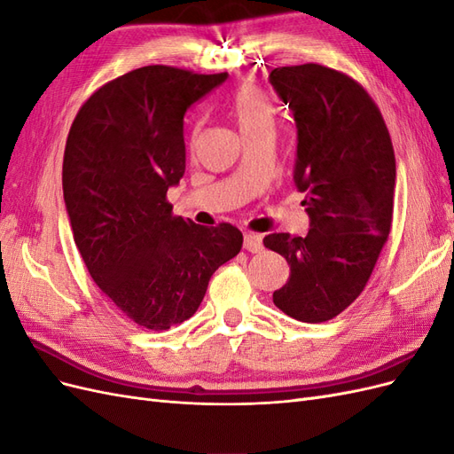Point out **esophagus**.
Wrapping results in <instances>:
<instances>
[{
  "label": "esophagus",
  "mask_w": 454,
  "mask_h": 454,
  "mask_svg": "<svg viewBox=\"0 0 454 454\" xmlns=\"http://www.w3.org/2000/svg\"><path fill=\"white\" fill-rule=\"evenodd\" d=\"M244 248L252 252V254H257L263 250V237L257 235V232H246L244 235Z\"/></svg>",
  "instance_id": "1"
}]
</instances>
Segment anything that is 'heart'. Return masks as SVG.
<instances>
[{
    "instance_id": "b5f03b06",
    "label": "heart",
    "mask_w": 454,
    "mask_h": 454,
    "mask_svg": "<svg viewBox=\"0 0 454 454\" xmlns=\"http://www.w3.org/2000/svg\"><path fill=\"white\" fill-rule=\"evenodd\" d=\"M232 112H235L242 134L272 129L274 125V106L263 89L257 85H244L237 90L235 100H232Z\"/></svg>"
}]
</instances>
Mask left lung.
I'll use <instances>...</instances> for the list:
<instances>
[{
    "instance_id": "left-lung-1",
    "label": "left lung",
    "mask_w": 454,
    "mask_h": 454,
    "mask_svg": "<svg viewBox=\"0 0 454 454\" xmlns=\"http://www.w3.org/2000/svg\"><path fill=\"white\" fill-rule=\"evenodd\" d=\"M270 85L297 125L294 182L307 193V237L272 232L290 278L272 294L299 322L335 318L364 292L394 214L395 157L380 109L350 75L320 64L274 67Z\"/></svg>"
}]
</instances>
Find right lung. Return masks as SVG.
Returning a JSON list of instances; mask_svg holds the SVG:
<instances>
[{
  "instance_id": "right-lung-1",
  "label": "right lung",
  "mask_w": 454,
  "mask_h": 454,
  "mask_svg": "<svg viewBox=\"0 0 454 454\" xmlns=\"http://www.w3.org/2000/svg\"><path fill=\"white\" fill-rule=\"evenodd\" d=\"M227 74L144 66L94 90L67 134L62 189L77 250L109 301L162 332L200 307L212 274L242 248L231 223L172 214L185 172L184 117Z\"/></svg>"
}]
</instances>
